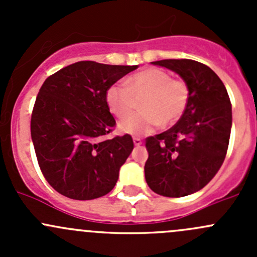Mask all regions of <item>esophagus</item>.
<instances>
[{"label":"esophagus","instance_id":"esophagus-1","mask_svg":"<svg viewBox=\"0 0 257 257\" xmlns=\"http://www.w3.org/2000/svg\"><path fill=\"white\" fill-rule=\"evenodd\" d=\"M133 143L134 145H137V147H139V145L143 144V142H142L141 138H133Z\"/></svg>","mask_w":257,"mask_h":257}]
</instances>
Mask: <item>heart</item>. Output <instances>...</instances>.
<instances>
[{
    "label": "heart",
    "instance_id": "1",
    "mask_svg": "<svg viewBox=\"0 0 257 257\" xmlns=\"http://www.w3.org/2000/svg\"><path fill=\"white\" fill-rule=\"evenodd\" d=\"M141 99L143 112L121 119L118 124L120 133L144 136L160 124L175 123L188 107L189 88L185 82L173 79L162 69L149 68L129 77L125 84L114 83L105 93L108 108L119 118L132 112Z\"/></svg>",
    "mask_w": 257,
    "mask_h": 257
}]
</instances>
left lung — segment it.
<instances>
[{
	"instance_id": "obj_1",
	"label": "left lung",
	"mask_w": 257,
	"mask_h": 257,
	"mask_svg": "<svg viewBox=\"0 0 257 257\" xmlns=\"http://www.w3.org/2000/svg\"><path fill=\"white\" fill-rule=\"evenodd\" d=\"M152 64L183 78L189 102L175 125L147 138L145 180L159 195H190L215 177L226 157L232 125L229 94L217 74L200 62L163 59Z\"/></svg>"
}]
</instances>
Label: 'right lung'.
Segmentation results:
<instances>
[{"label": "right lung", "mask_w": 257, "mask_h": 257, "mask_svg": "<svg viewBox=\"0 0 257 257\" xmlns=\"http://www.w3.org/2000/svg\"><path fill=\"white\" fill-rule=\"evenodd\" d=\"M138 66L80 61L49 76L36 98L31 137L49 185L74 200L109 193L134 148L129 134L100 142L115 125L105 93Z\"/></svg>", "instance_id": "obj_1"}]
</instances>
